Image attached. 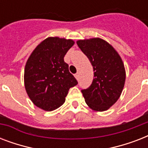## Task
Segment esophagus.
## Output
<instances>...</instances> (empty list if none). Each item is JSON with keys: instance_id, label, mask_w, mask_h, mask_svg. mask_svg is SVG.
<instances>
[{"instance_id": "obj_1", "label": "esophagus", "mask_w": 148, "mask_h": 148, "mask_svg": "<svg viewBox=\"0 0 148 148\" xmlns=\"http://www.w3.org/2000/svg\"><path fill=\"white\" fill-rule=\"evenodd\" d=\"M74 77H76L77 80H78V77H79V75H78V73H77V74H74Z\"/></svg>"}]
</instances>
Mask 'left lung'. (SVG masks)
Returning <instances> with one entry per match:
<instances>
[{"label":"left lung","mask_w":148,"mask_h":148,"mask_svg":"<svg viewBox=\"0 0 148 148\" xmlns=\"http://www.w3.org/2000/svg\"><path fill=\"white\" fill-rule=\"evenodd\" d=\"M79 48L91 63L94 80L81 92L91 109L103 111L118 100L125 82L124 64L114 47L101 38L80 40Z\"/></svg>","instance_id":"obj_1"}]
</instances>
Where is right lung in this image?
Listing matches in <instances>:
<instances>
[{
	"label": "right lung",
	"mask_w": 148,
	"mask_h": 148,
	"mask_svg": "<svg viewBox=\"0 0 148 148\" xmlns=\"http://www.w3.org/2000/svg\"><path fill=\"white\" fill-rule=\"evenodd\" d=\"M72 40L48 38L28 58L24 69V85L37 107L51 111L64 103L71 88L77 84L64 58L74 45Z\"/></svg>",
	"instance_id": "1"
}]
</instances>
